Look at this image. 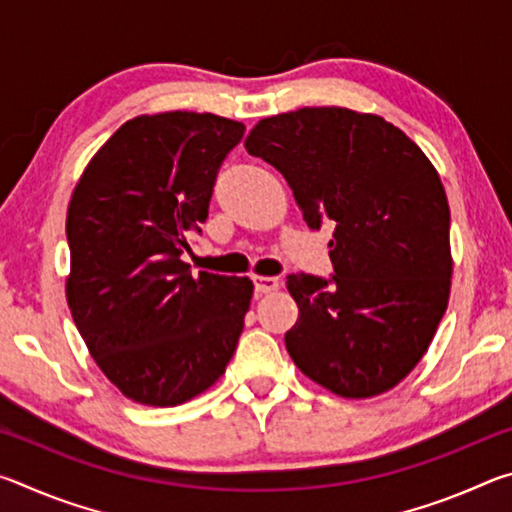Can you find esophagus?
Returning <instances> with one entry per match:
<instances>
[{"instance_id":"esophagus-1","label":"esophagus","mask_w":512,"mask_h":512,"mask_svg":"<svg viewBox=\"0 0 512 512\" xmlns=\"http://www.w3.org/2000/svg\"><path fill=\"white\" fill-rule=\"evenodd\" d=\"M255 291L257 293H271L275 289H280V280L277 277H264V275H255L253 277Z\"/></svg>"}]
</instances>
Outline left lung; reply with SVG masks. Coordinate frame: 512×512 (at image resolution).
Wrapping results in <instances>:
<instances>
[{
	"label": "left lung",
	"instance_id": "8db88e82",
	"mask_svg": "<svg viewBox=\"0 0 512 512\" xmlns=\"http://www.w3.org/2000/svg\"><path fill=\"white\" fill-rule=\"evenodd\" d=\"M246 151L287 178L311 230L334 225V273L287 277L293 363L341 397L400 384L449 300V205L433 164L400 128L348 108L262 119Z\"/></svg>",
	"mask_w": 512,
	"mask_h": 512
}]
</instances>
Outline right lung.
<instances>
[{"label":"right lung","instance_id":"1","mask_svg":"<svg viewBox=\"0 0 512 512\" xmlns=\"http://www.w3.org/2000/svg\"><path fill=\"white\" fill-rule=\"evenodd\" d=\"M244 131L210 112L135 117L101 146L69 201V309L103 375L133 402L192 400L237 350L253 282L192 275L183 253Z\"/></svg>","mask_w":512,"mask_h":512}]
</instances>
